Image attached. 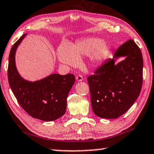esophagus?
I'll use <instances>...</instances> for the list:
<instances>
[{
  "label": "esophagus",
  "instance_id": "obj_1",
  "mask_svg": "<svg viewBox=\"0 0 154 154\" xmlns=\"http://www.w3.org/2000/svg\"><path fill=\"white\" fill-rule=\"evenodd\" d=\"M76 79L77 80L78 82H81V81H82V80L84 79V78H83V76H82V75H78L76 77Z\"/></svg>",
  "mask_w": 154,
  "mask_h": 154
}]
</instances>
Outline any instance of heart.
Here are the masks:
<instances>
[{"label": "heart", "instance_id": "heart-1", "mask_svg": "<svg viewBox=\"0 0 154 154\" xmlns=\"http://www.w3.org/2000/svg\"><path fill=\"white\" fill-rule=\"evenodd\" d=\"M109 52V46L107 43L100 38L90 37L77 41L72 46L61 45L58 50V55L62 63L75 66L79 63V58L89 54L92 63H100L106 58Z\"/></svg>", "mask_w": 154, "mask_h": 154}]
</instances>
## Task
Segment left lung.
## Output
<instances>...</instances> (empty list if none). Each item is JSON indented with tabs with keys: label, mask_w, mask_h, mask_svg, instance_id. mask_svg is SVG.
I'll return each instance as SVG.
<instances>
[{
	"label": "left lung",
	"mask_w": 154,
	"mask_h": 154,
	"mask_svg": "<svg viewBox=\"0 0 154 154\" xmlns=\"http://www.w3.org/2000/svg\"><path fill=\"white\" fill-rule=\"evenodd\" d=\"M120 56L126 58L115 64V59ZM143 69L141 50L129 39L117 49L113 59H107L88 76L91 106L96 116L115 119L125 113L141 91Z\"/></svg>",
	"instance_id": "1"
}]
</instances>
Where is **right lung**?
I'll return each instance as SVG.
<instances>
[{"label":"right lung","mask_w":154,"mask_h":154,"mask_svg":"<svg viewBox=\"0 0 154 154\" xmlns=\"http://www.w3.org/2000/svg\"><path fill=\"white\" fill-rule=\"evenodd\" d=\"M26 34L22 35L10 50L8 81L15 97L25 111L34 118L52 121L65 113L67 97L75 83L73 74H52L44 79L28 82L20 76L15 64L17 48Z\"/></svg>","instance_id":"obj_1"}]
</instances>
